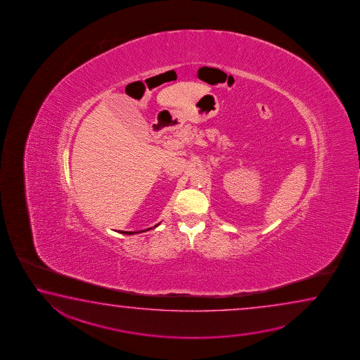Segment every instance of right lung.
I'll return each mask as SVG.
<instances>
[{
    "label": "right lung",
    "mask_w": 360,
    "mask_h": 360,
    "mask_svg": "<svg viewBox=\"0 0 360 360\" xmlns=\"http://www.w3.org/2000/svg\"><path fill=\"white\" fill-rule=\"evenodd\" d=\"M159 226V224H156V226H153V228H156V226ZM150 229H153V228H148V229H145V231H140L141 233L142 232H147V231H150ZM123 233V234H134V233H139V232H121Z\"/></svg>",
    "instance_id": "obj_1"
}]
</instances>
